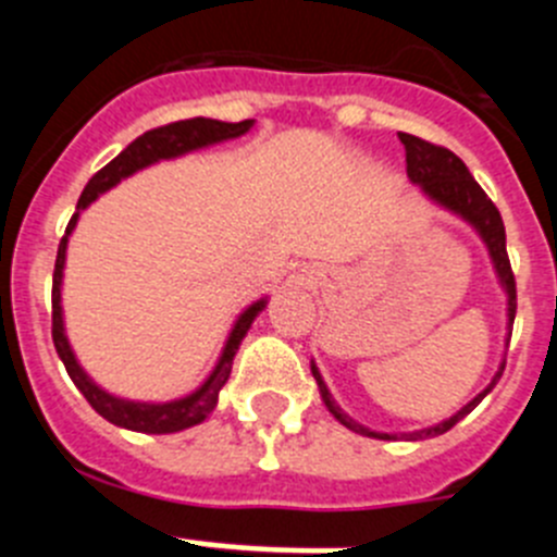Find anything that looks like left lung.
Segmentation results:
<instances>
[{
	"label": "left lung",
	"mask_w": 557,
	"mask_h": 557,
	"mask_svg": "<svg viewBox=\"0 0 557 557\" xmlns=\"http://www.w3.org/2000/svg\"><path fill=\"white\" fill-rule=\"evenodd\" d=\"M398 139H401V145H405V152H407V178H410L412 184L421 186L426 198L435 200L437 206H444V209L460 214V218L482 236V243H485V248H488L491 253V262H494L496 275H499L502 289L508 293V343H510V326H513V318H516V278H513V270H510L508 248H505V223H502L499 209H496L494 200L482 191V186L476 184L474 175L469 172V166L462 164L455 152L446 150V147L441 145H432V141L418 139V136H412V133H398ZM502 371H505V362L499 366L496 376L491 379V385L485 387L480 396L471 398L469 405L462 407V410H457L455 416L446 418L444 424L430 426V430H421V432H407V435H391V432L368 430V426L357 424L354 418H348L346 412L339 410V407L334 405V398L332 393H329L326 382L321 379V371H318L312 362V376L314 382H318V387H321V398H323V405L329 407V412H332L339 424L348 426L351 432H359V435H366V437H379V441H396V437L421 441V437L444 435V432H449L457 421H462V418L469 416V412L480 405L482 398L488 396L491 387L499 382Z\"/></svg>",
	"instance_id": "8db88e82"
}]
</instances>
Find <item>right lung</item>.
<instances>
[{"mask_svg": "<svg viewBox=\"0 0 557 557\" xmlns=\"http://www.w3.org/2000/svg\"><path fill=\"white\" fill-rule=\"evenodd\" d=\"M253 127V120L243 122H220V120H206V116H195V120H181L170 122L164 127H152V131L141 133L139 139H133L125 150L116 156L113 161H108L95 178L88 181L86 189H83L81 200H77V211L72 214L66 225V234H63L61 245H58V259H55V273H52V343H55L58 357L63 359L66 373L72 376V382L77 385V391L86 396V401L100 412L106 421L122 426V430L133 432H147V435H170V432L189 430V426L200 424L209 418V412L218 407V396L223 391V385L231 376V366H234V354L239 351V343L248 334L250 323L256 321V314L268 307L264 298L250 304L239 318H236L234 329H231L228 339H225L223 357L214 366L211 376L206 379L203 385L195 393L184 398H175V401H164V405H150V401H127V398L111 396V393L102 391L95 379H88V373L83 371L81 362H77L75 351L69 346L66 332H63V312H61V282H63V262H66V243L69 234L75 231L77 218L88 203H95L102 191H108L111 186L120 184L122 178L133 175V172L145 170V166L156 164L161 159H178L184 152L200 150V147L218 145V141L236 139Z\"/></svg>", "mask_w": 557, "mask_h": 557, "instance_id": "obj_1", "label": "right lung"}]
</instances>
